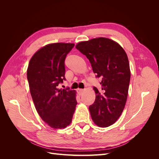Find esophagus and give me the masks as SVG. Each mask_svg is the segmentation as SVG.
Wrapping results in <instances>:
<instances>
[{
  "mask_svg": "<svg viewBox=\"0 0 159 159\" xmlns=\"http://www.w3.org/2000/svg\"><path fill=\"white\" fill-rule=\"evenodd\" d=\"M77 92H78V95H81V94H82V93L84 92V89H80V88H78V89H77Z\"/></svg>",
  "mask_w": 159,
  "mask_h": 159,
  "instance_id": "34e87169",
  "label": "esophagus"
}]
</instances>
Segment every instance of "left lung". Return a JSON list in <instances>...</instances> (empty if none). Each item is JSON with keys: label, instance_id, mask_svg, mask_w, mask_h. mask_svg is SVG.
Masks as SVG:
<instances>
[{"label": "left lung", "instance_id": "obj_1", "mask_svg": "<svg viewBox=\"0 0 159 159\" xmlns=\"http://www.w3.org/2000/svg\"><path fill=\"white\" fill-rule=\"evenodd\" d=\"M75 48L102 80V93L93 88L95 100L89 107L91 118L98 126L109 127L119 119L127 102L131 78L127 55L117 42L103 37L80 42Z\"/></svg>", "mask_w": 159, "mask_h": 159}]
</instances>
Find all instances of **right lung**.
<instances>
[{
  "instance_id": "1",
  "label": "right lung",
  "mask_w": 159,
  "mask_h": 159,
  "mask_svg": "<svg viewBox=\"0 0 159 159\" xmlns=\"http://www.w3.org/2000/svg\"><path fill=\"white\" fill-rule=\"evenodd\" d=\"M73 43H53L38 50L31 57L27 79L36 109L42 119L54 129L71 123L77 105L76 91L57 88L65 80L64 61Z\"/></svg>"
}]
</instances>
